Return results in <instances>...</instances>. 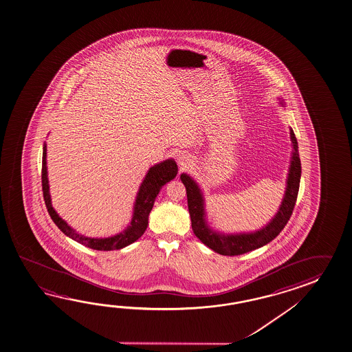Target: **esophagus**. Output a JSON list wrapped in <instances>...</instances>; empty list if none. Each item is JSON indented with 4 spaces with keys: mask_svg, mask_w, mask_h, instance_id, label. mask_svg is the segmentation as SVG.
<instances>
[{
    "mask_svg": "<svg viewBox=\"0 0 352 352\" xmlns=\"http://www.w3.org/2000/svg\"><path fill=\"white\" fill-rule=\"evenodd\" d=\"M192 162L190 157L186 155V154H179L178 155V164H179L180 170H186L192 164Z\"/></svg>",
    "mask_w": 352,
    "mask_h": 352,
    "instance_id": "1",
    "label": "esophagus"
}]
</instances>
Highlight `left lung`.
Masks as SVG:
<instances>
[{"instance_id":"obj_1","label":"left lung","mask_w":352,"mask_h":352,"mask_svg":"<svg viewBox=\"0 0 352 352\" xmlns=\"http://www.w3.org/2000/svg\"><path fill=\"white\" fill-rule=\"evenodd\" d=\"M278 102L281 106L285 104L283 98H278ZM290 140L292 146V160L287 173L284 198L274 218L265 226L255 232L226 234L214 230L206 221V200L198 183L186 173L180 174L182 183L186 186L192 232L203 244H206L208 248L220 255H241L266 245L267 243L275 239L285 228L296 203L301 178V162L298 157V140L292 128H290Z\"/></svg>"}]
</instances>
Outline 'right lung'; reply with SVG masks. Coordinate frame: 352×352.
I'll list each match as a JSON object with an SVG mask.
<instances>
[{"label":"right lung","instance_id":"add662e5","mask_svg":"<svg viewBox=\"0 0 352 352\" xmlns=\"http://www.w3.org/2000/svg\"><path fill=\"white\" fill-rule=\"evenodd\" d=\"M46 158L47 146L45 143L43 154H42V190H43V198H45V203H46L50 217L54 220V224L58 226L60 232L67 235L68 238L76 240L82 245H86L91 249L100 250V252L120 250V249L131 245L132 243L140 239V236L146 232L149 212L152 210L154 201H155L157 195L160 194L162 186H166L168 182L174 179L178 174V166H177L175 160L172 158L163 160L158 164L151 166L140 184V190L137 192L135 201L133 206L132 219H131L129 226H126L123 232H118L113 236L88 238V236L80 235L76 232L74 228L68 226L67 221L62 219L57 212L54 210L52 201H51V194H50Z\"/></svg>","mask_w":352,"mask_h":352}]
</instances>
